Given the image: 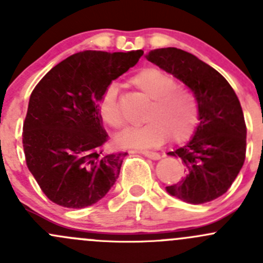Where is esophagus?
<instances>
[{
	"label": "esophagus",
	"instance_id": "1",
	"mask_svg": "<svg viewBox=\"0 0 263 263\" xmlns=\"http://www.w3.org/2000/svg\"><path fill=\"white\" fill-rule=\"evenodd\" d=\"M139 153L142 154V155H145L148 159H153V160H159V159L161 158L160 154L153 153V151H139Z\"/></svg>",
	"mask_w": 263,
	"mask_h": 263
}]
</instances>
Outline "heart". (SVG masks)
I'll use <instances>...</instances> for the list:
<instances>
[{
  "mask_svg": "<svg viewBox=\"0 0 263 263\" xmlns=\"http://www.w3.org/2000/svg\"><path fill=\"white\" fill-rule=\"evenodd\" d=\"M132 85L151 99L145 123L129 127L117 136L119 146L146 148L160 146L169 136L181 142L192 135L197 123V103L188 87L176 84L172 75L156 67H147L131 79ZM118 89L109 85L100 97L98 113L100 119L112 128L123 126V115L117 100Z\"/></svg>",
  "mask_w": 263,
  "mask_h": 263,
  "instance_id": "heart-1",
  "label": "heart"
}]
</instances>
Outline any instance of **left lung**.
Listing matches in <instances>:
<instances>
[{
    "label": "left lung",
    "mask_w": 263,
    "mask_h": 263,
    "mask_svg": "<svg viewBox=\"0 0 263 263\" xmlns=\"http://www.w3.org/2000/svg\"><path fill=\"white\" fill-rule=\"evenodd\" d=\"M145 57L190 87L198 107L192 139L168 153L181 159L185 174L166 192L193 205L210 202L229 190L245 163L247 127L239 99L224 76L185 50L159 48Z\"/></svg>",
    "instance_id": "obj_1"
}]
</instances>
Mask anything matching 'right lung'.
<instances>
[{
	"label": "right lung",
	"mask_w": 263,
	"mask_h": 263,
	"mask_svg": "<svg viewBox=\"0 0 263 263\" xmlns=\"http://www.w3.org/2000/svg\"><path fill=\"white\" fill-rule=\"evenodd\" d=\"M142 54L141 49L75 53L33 90L23 127L24 153L29 171L52 202L87 208L116 183L127 153L103 151L108 134L98 103L112 81Z\"/></svg>",
	"instance_id": "add662e5"
}]
</instances>
